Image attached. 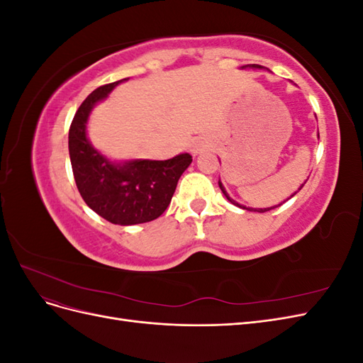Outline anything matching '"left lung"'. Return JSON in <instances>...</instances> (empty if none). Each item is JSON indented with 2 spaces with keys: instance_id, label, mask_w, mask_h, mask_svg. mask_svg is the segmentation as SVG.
Here are the masks:
<instances>
[{
  "instance_id": "1",
  "label": "left lung",
  "mask_w": 363,
  "mask_h": 363,
  "mask_svg": "<svg viewBox=\"0 0 363 363\" xmlns=\"http://www.w3.org/2000/svg\"><path fill=\"white\" fill-rule=\"evenodd\" d=\"M244 68H247V67H244ZM251 68H260V67H259V65H251ZM218 184H219V188H221L223 194H224V195L227 196V200H228L230 203H233V204H235V206H238V207H242V208H247V211H255V212H260V213H263V212H268V211H271V208H274V207H279V206H281V204L284 203V201H283V203H281V204H279V206H274V207H268V208H250V207H245V206H240V204H238L236 201H233L232 199H230V196L227 195V192H225V189H224V186H223V183H221V182H218ZM303 186H304V184H301V186H300V189L303 188ZM300 189H298V191H300ZM295 194H296V192H295ZM295 194H294V195H295ZM294 195H291V196H294ZM288 200H289V199H288Z\"/></svg>"
}]
</instances>
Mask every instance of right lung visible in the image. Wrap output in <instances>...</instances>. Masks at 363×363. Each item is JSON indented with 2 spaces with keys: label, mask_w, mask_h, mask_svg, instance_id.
Returning a JSON list of instances; mask_svg holds the SVG:
<instances>
[{
  "label": "right lung",
  "mask_w": 363,
  "mask_h": 363,
  "mask_svg": "<svg viewBox=\"0 0 363 363\" xmlns=\"http://www.w3.org/2000/svg\"><path fill=\"white\" fill-rule=\"evenodd\" d=\"M127 80V79H124ZM123 80L96 87L75 112L69 127V157L77 189L95 213L119 225L159 218L171 203L179 179L192 156L184 152L169 160L108 162L86 138V123L95 103Z\"/></svg>",
  "instance_id": "1"
}]
</instances>
